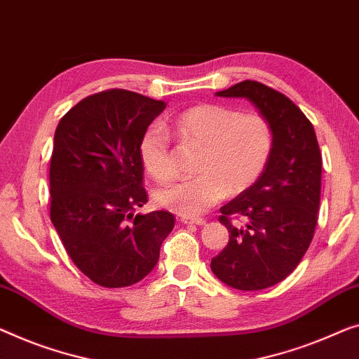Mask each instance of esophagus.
Instances as JSON below:
<instances>
[{
  "mask_svg": "<svg viewBox=\"0 0 359 359\" xmlns=\"http://www.w3.org/2000/svg\"><path fill=\"white\" fill-rule=\"evenodd\" d=\"M180 221L184 224H190V226H203V224H206L205 219L201 217H182Z\"/></svg>",
  "mask_w": 359,
  "mask_h": 359,
  "instance_id": "obj_1",
  "label": "esophagus"
}]
</instances>
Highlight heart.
Returning a JSON list of instances; mask_svg holds the SVG:
<instances>
[{"instance_id":"obj_1","label":"heart","mask_w":359,"mask_h":359,"mask_svg":"<svg viewBox=\"0 0 359 359\" xmlns=\"http://www.w3.org/2000/svg\"><path fill=\"white\" fill-rule=\"evenodd\" d=\"M174 132L182 142L203 147L200 175L156 190V201L180 216H200L227 194L248 190L263 175L274 149V130L267 117L226 104H198L175 117ZM147 172L158 182L174 177L170 137L164 127L149 126L138 143Z\"/></svg>"}]
</instances>
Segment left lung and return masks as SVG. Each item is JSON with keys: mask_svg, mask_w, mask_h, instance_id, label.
<instances>
[{"mask_svg": "<svg viewBox=\"0 0 359 359\" xmlns=\"http://www.w3.org/2000/svg\"><path fill=\"white\" fill-rule=\"evenodd\" d=\"M247 98L267 117L274 149L261 177L221 208L229 242L211 259L219 280L237 290H263L290 276L309 248L318 222L323 156L316 132L285 95L256 80L217 92ZM233 218L245 220L235 228Z\"/></svg>", "mask_w": 359, "mask_h": 359, "instance_id": "obj_1", "label": "left lung"}]
</instances>
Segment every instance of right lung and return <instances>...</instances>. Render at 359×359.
<instances>
[{"label":"right lung","instance_id":"1","mask_svg":"<svg viewBox=\"0 0 359 359\" xmlns=\"http://www.w3.org/2000/svg\"><path fill=\"white\" fill-rule=\"evenodd\" d=\"M164 108V101L111 88L79 101L57 124L50 217L74 264L96 285L140 282L174 229L168 211L133 214L148 201L138 143Z\"/></svg>","mask_w":359,"mask_h":359}]
</instances>
